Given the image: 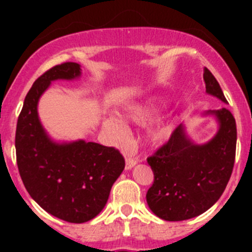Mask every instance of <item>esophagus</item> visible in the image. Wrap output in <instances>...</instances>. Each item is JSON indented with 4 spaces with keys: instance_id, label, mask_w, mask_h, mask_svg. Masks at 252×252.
Returning <instances> with one entry per match:
<instances>
[{
    "instance_id": "1",
    "label": "esophagus",
    "mask_w": 252,
    "mask_h": 252,
    "mask_svg": "<svg viewBox=\"0 0 252 252\" xmlns=\"http://www.w3.org/2000/svg\"><path fill=\"white\" fill-rule=\"evenodd\" d=\"M137 159H133V158H126V169H131L136 165Z\"/></svg>"
}]
</instances>
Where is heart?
<instances>
[{"mask_svg": "<svg viewBox=\"0 0 252 252\" xmlns=\"http://www.w3.org/2000/svg\"><path fill=\"white\" fill-rule=\"evenodd\" d=\"M157 113V107L154 104H142V106H137L131 108L130 111L126 115V119L131 122H136V124H144V122L149 121L151 117H154V115ZM107 126L112 127L113 130H116L117 132H121V126L117 121L115 120H108L106 122ZM170 133V127H169L166 124H159L157 125L155 127L151 128L149 131V140L150 142H161L162 140H165L168 137V135Z\"/></svg>", "mask_w": 252, "mask_h": 252, "instance_id": "heart-1", "label": "heart"}]
</instances>
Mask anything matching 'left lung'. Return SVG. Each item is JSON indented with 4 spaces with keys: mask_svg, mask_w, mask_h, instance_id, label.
<instances>
[{
    "mask_svg": "<svg viewBox=\"0 0 252 252\" xmlns=\"http://www.w3.org/2000/svg\"><path fill=\"white\" fill-rule=\"evenodd\" d=\"M206 92L227 99L215 75L204 69ZM220 124L218 132L204 145H195L179 125L166 144L148 158L154 183L146 193L149 208L165 221H184L206 212L220 199L233 170L237 130L227 108L208 111Z\"/></svg>",
    "mask_w": 252,
    "mask_h": 252,
    "instance_id": "left-lung-1",
    "label": "left lung"
}]
</instances>
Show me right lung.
<instances>
[{
	"instance_id": "right-lung-1",
	"label": "right lung",
	"mask_w": 252,
	"mask_h": 252,
	"mask_svg": "<svg viewBox=\"0 0 252 252\" xmlns=\"http://www.w3.org/2000/svg\"><path fill=\"white\" fill-rule=\"evenodd\" d=\"M79 75L81 65L72 62L40 75L26 94L15 136L17 168L29 194L46 212L70 223H83L101 212L125 168L117 149L84 140L57 144L40 124V95L53 81Z\"/></svg>"
}]
</instances>
